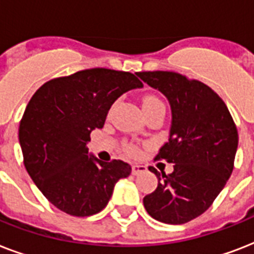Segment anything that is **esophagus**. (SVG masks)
<instances>
[{"label":"esophagus","instance_id":"34e87169","mask_svg":"<svg viewBox=\"0 0 254 254\" xmlns=\"http://www.w3.org/2000/svg\"><path fill=\"white\" fill-rule=\"evenodd\" d=\"M146 170H147L146 166L135 163V165H133V166H131V174H133V175H138V174H141V173H145Z\"/></svg>","mask_w":254,"mask_h":254}]
</instances>
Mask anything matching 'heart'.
<instances>
[{"label":"heart","mask_w":254,"mask_h":254,"mask_svg":"<svg viewBox=\"0 0 254 254\" xmlns=\"http://www.w3.org/2000/svg\"><path fill=\"white\" fill-rule=\"evenodd\" d=\"M142 105H143V109H150V108H157V107L165 108L162 100L158 99V97L154 95L145 96L142 100ZM125 151H127V154L137 155L138 154V147L135 146V145H131V143H127V146H125Z\"/></svg>","instance_id":"heart-1"}]
</instances>
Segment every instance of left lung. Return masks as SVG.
I'll use <instances>...</instances> for the list:
<instances>
[{
    "mask_svg": "<svg viewBox=\"0 0 254 254\" xmlns=\"http://www.w3.org/2000/svg\"><path fill=\"white\" fill-rule=\"evenodd\" d=\"M135 75L166 96L173 113L169 142L154 159L174 163V171L149 167L158 187L143 197V205L155 220L185 224L212 205L231 177L239 143L236 124L223 99L201 81L173 71Z\"/></svg>",
    "mask_w": 254,
    "mask_h": 254,
    "instance_id": "8db88e82",
    "label": "left lung"
}]
</instances>
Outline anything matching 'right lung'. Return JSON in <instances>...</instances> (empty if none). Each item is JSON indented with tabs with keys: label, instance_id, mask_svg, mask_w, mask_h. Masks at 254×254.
Instances as JSON below:
<instances>
[{
	"label": "right lung",
	"instance_id": "right-lung-1",
	"mask_svg": "<svg viewBox=\"0 0 254 254\" xmlns=\"http://www.w3.org/2000/svg\"><path fill=\"white\" fill-rule=\"evenodd\" d=\"M141 87L130 72L89 68L51 79L34 93L19 123V143L27 173L51 204L77 217L105 208L131 167L88 155L87 143L91 131L104 127L112 104Z\"/></svg>",
	"mask_w": 254,
	"mask_h": 254
}]
</instances>
